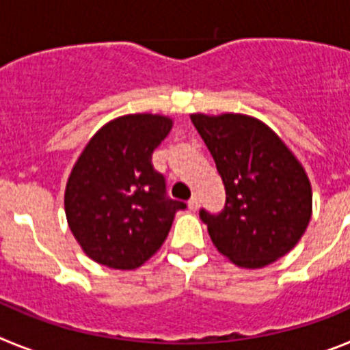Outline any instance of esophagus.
<instances>
[{
	"instance_id": "obj_1",
	"label": "esophagus",
	"mask_w": 350,
	"mask_h": 350,
	"mask_svg": "<svg viewBox=\"0 0 350 350\" xmlns=\"http://www.w3.org/2000/svg\"><path fill=\"white\" fill-rule=\"evenodd\" d=\"M187 203H189L191 210H198V206H200V200H198V196H193Z\"/></svg>"
}]
</instances>
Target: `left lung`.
Instances as JSON below:
<instances>
[{"label": "left lung", "mask_w": 350, "mask_h": 350, "mask_svg": "<svg viewBox=\"0 0 350 350\" xmlns=\"http://www.w3.org/2000/svg\"><path fill=\"white\" fill-rule=\"evenodd\" d=\"M226 189L219 213L200 210L213 245L242 268L286 256L307 230L312 187L295 154L265 122L242 113L191 116Z\"/></svg>", "instance_id": "8db88e82"}]
</instances>
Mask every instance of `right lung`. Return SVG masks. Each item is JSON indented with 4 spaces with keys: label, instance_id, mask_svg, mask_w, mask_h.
I'll return each instance as SVG.
<instances>
[{
    "label": "right lung",
    "instance_id": "add662e5",
    "mask_svg": "<svg viewBox=\"0 0 350 350\" xmlns=\"http://www.w3.org/2000/svg\"><path fill=\"white\" fill-rule=\"evenodd\" d=\"M172 119L131 113L113 119L89 140L68 178L64 210L71 233L92 261L116 270L142 267L166 240L185 203L166 196L152 166L154 148Z\"/></svg>",
    "mask_w": 350,
    "mask_h": 350
}]
</instances>
